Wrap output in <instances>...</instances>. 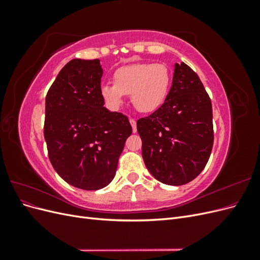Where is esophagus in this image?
Segmentation results:
<instances>
[{
  "label": "esophagus",
  "mask_w": 260,
  "mask_h": 260,
  "mask_svg": "<svg viewBox=\"0 0 260 260\" xmlns=\"http://www.w3.org/2000/svg\"><path fill=\"white\" fill-rule=\"evenodd\" d=\"M130 123H131V125H132V130H133V132H137V121L135 120V119H130Z\"/></svg>",
  "instance_id": "obj_1"
}]
</instances>
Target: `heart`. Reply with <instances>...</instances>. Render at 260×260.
Segmentation results:
<instances>
[{
  "label": "heart",
  "instance_id": "heart-1",
  "mask_svg": "<svg viewBox=\"0 0 260 260\" xmlns=\"http://www.w3.org/2000/svg\"><path fill=\"white\" fill-rule=\"evenodd\" d=\"M113 82L101 84L100 92L105 103L118 108L124 95H131L137 111L149 113L158 108L166 99L171 76L166 65L160 62H133L115 70Z\"/></svg>",
  "mask_w": 260,
  "mask_h": 260
}]
</instances>
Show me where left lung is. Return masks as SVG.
<instances>
[{
    "label": "left lung",
    "mask_w": 260,
    "mask_h": 260,
    "mask_svg": "<svg viewBox=\"0 0 260 260\" xmlns=\"http://www.w3.org/2000/svg\"><path fill=\"white\" fill-rule=\"evenodd\" d=\"M142 156L152 176L168 185L186 184L205 168L214 144L212 107L195 72L175 64L164 104L137 122Z\"/></svg>",
    "instance_id": "left-lung-1"
}]
</instances>
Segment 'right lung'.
<instances>
[{
	"label": "right lung",
	"mask_w": 260,
	"mask_h": 260,
	"mask_svg": "<svg viewBox=\"0 0 260 260\" xmlns=\"http://www.w3.org/2000/svg\"><path fill=\"white\" fill-rule=\"evenodd\" d=\"M102 76L100 59H72L45 98L44 139L50 161L62 180L86 191L112 182L132 133L127 116L104 107Z\"/></svg>",
	"instance_id": "right-lung-1"
}]
</instances>
